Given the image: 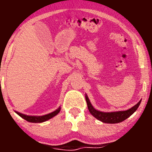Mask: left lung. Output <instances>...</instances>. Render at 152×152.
Segmentation results:
<instances>
[{"mask_svg": "<svg viewBox=\"0 0 152 152\" xmlns=\"http://www.w3.org/2000/svg\"><path fill=\"white\" fill-rule=\"evenodd\" d=\"M85 99L88 104V110L91 113L92 116H94L98 120L103 122L104 123H119L124 121L125 119L129 117L131 115L134 113L138 109L139 106L140 105L142 100H139L138 103H136L134 107H131L127 110L124 111H115V112H102V111L97 110L94 107H93L90 101L88 95L85 94Z\"/></svg>", "mask_w": 152, "mask_h": 152, "instance_id": "left-lung-1", "label": "left lung"}]
</instances>
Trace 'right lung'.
Wrapping results in <instances>:
<instances>
[{
  "mask_svg": "<svg viewBox=\"0 0 152 152\" xmlns=\"http://www.w3.org/2000/svg\"><path fill=\"white\" fill-rule=\"evenodd\" d=\"M61 110V107H58L57 110H56L53 112L50 113L45 114V115H43V116H29V115H26V114H23L21 113H19L17 111H15L17 115L22 117L23 119H24L26 121L29 122V123H43V122L47 121L49 119H52V117H54L55 116H56L58 113Z\"/></svg>",
  "mask_w": 152,
  "mask_h": 152,
  "instance_id": "1",
  "label": "right lung"
}]
</instances>
